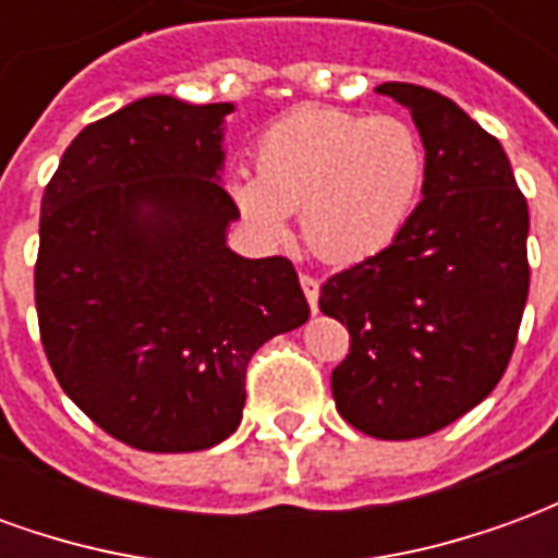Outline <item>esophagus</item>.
Instances as JSON below:
<instances>
[{"instance_id":"34e87169","label":"esophagus","mask_w":558,"mask_h":558,"mask_svg":"<svg viewBox=\"0 0 558 558\" xmlns=\"http://www.w3.org/2000/svg\"><path fill=\"white\" fill-rule=\"evenodd\" d=\"M299 280H302V290L304 295H307V304H311V311H319V280L311 278V275H299Z\"/></svg>"}]
</instances>
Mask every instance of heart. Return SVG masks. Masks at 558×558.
<instances>
[{
	"label": "heart",
	"instance_id": "1",
	"mask_svg": "<svg viewBox=\"0 0 558 558\" xmlns=\"http://www.w3.org/2000/svg\"><path fill=\"white\" fill-rule=\"evenodd\" d=\"M418 131L398 116L302 107L256 143V175L227 179L232 203L278 242L302 211L307 247L328 263H359L395 242L424 187Z\"/></svg>",
	"mask_w": 558,
	"mask_h": 558
}]
</instances>
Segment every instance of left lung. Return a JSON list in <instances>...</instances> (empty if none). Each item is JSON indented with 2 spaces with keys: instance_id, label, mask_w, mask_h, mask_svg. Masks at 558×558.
<instances>
[{
  "instance_id": "obj_1",
  "label": "left lung",
  "mask_w": 558,
  "mask_h": 558,
  "mask_svg": "<svg viewBox=\"0 0 558 558\" xmlns=\"http://www.w3.org/2000/svg\"><path fill=\"white\" fill-rule=\"evenodd\" d=\"M418 128L427 167L395 242L323 283L319 311L350 328L331 374L343 421L376 439H418L490 395L529 295V208L502 143L451 98L383 83Z\"/></svg>"
}]
</instances>
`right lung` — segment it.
Wrapping results in <instances>:
<instances>
[{"label": "right lung", "instance_id": "1", "mask_svg": "<svg viewBox=\"0 0 558 558\" xmlns=\"http://www.w3.org/2000/svg\"><path fill=\"white\" fill-rule=\"evenodd\" d=\"M232 104L148 95L71 140L41 199L35 307L59 386L119 442L203 451L235 433L247 362L307 323L290 259L230 251Z\"/></svg>", "mask_w": 558, "mask_h": 558}]
</instances>
